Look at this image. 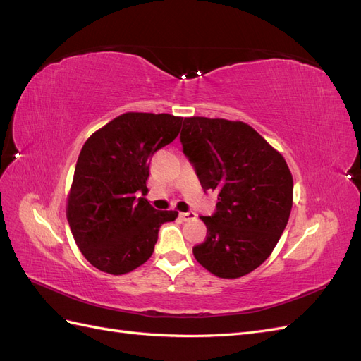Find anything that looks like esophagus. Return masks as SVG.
Here are the masks:
<instances>
[{"mask_svg":"<svg viewBox=\"0 0 361 361\" xmlns=\"http://www.w3.org/2000/svg\"><path fill=\"white\" fill-rule=\"evenodd\" d=\"M179 216L182 218L183 221H190V220H195V218H197V214L192 212V211H188V212H180Z\"/></svg>","mask_w":361,"mask_h":361,"instance_id":"1","label":"esophagus"}]
</instances>
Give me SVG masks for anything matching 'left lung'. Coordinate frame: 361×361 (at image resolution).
<instances>
[{
	"label": "left lung",
	"mask_w": 361,
	"mask_h": 361,
	"mask_svg": "<svg viewBox=\"0 0 361 361\" xmlns=\"http://www.w3.org/2000/svg\"><path fill=\"white\" fill-rule=\"evenodd\" d=\"M180 143L202 188L218 194L215 212L200 216L207 236L194 257L216 277H243L268 259L288 224V164L253 128L224 118H185Z\"/></svg>",
	"instance_id": "obj_1"
}]
</instances>
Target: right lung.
<instances>
[{
  "instance_id": "add662e5",
  "label": "right lung",
  "mask_w": 361,
  "mask_h": 361,
  "mask_svg": "<svg viewBox=\"0 0 361 361\" xmlns=\"http://www.w3.org/2000/svg\"><path fill=\"white\" fill-rule=\"evenodd\" d=\"M182 117L126 113L85 141L68 199L76 245L93 267L113 276L143 265L159 227L176 211H157L145 197L150 159L178 137Z\"/></svg>"
}]
</instances>
